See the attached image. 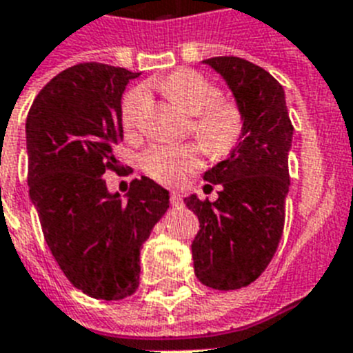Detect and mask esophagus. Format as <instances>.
Instances as JSON below:
<instances>
[{"label": "esophagus", "mask_w": 353, "mask_h": 353, "mask_svg": "<svg viewBox=\"0 0 353 353\" xmlns=\"http://www.w3.org/2000/svg\"><path fill=\"white\" fill-rule=\"evenodd\" d=\"M170 203H172V205H174V206L183 205L181 196H179V194H177V192H172V194H170Z\"/></svg>", "instance_id": "esophagus-1"}]
</instances>
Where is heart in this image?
<instances>
[{
    "mask_svg": "<svg viewBox=\"0 0 353 353\" xmlns=\"http://www.w3.org/2000/svg\"><path fill=\"white\" fill-rule=\"evenodd\" d=\"M165 94L194 116L192 130L206 154L225 157L236 150L245 134V114L232 99L221 97L216 83L196 70H177L157 83ZM148 105L147 90L132 88L121 101V123L127 130L137 127ZM143 170L159 183L176 185L196 172L201 154L196 145H154L139 157Z\"/></svg>",
    "mask_w": 353,
    "mask_h": 353,
    "instance_id": "obj_1",
    "label": "heart"
}]
</instances>
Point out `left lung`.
<instances>
[{"instance_id": "obj_1", "label": "left lung", "mask_w": 353, "mask_h": 353, "mask_svg": "<svg viewBox=\"0 0 353 353\" xmlns=\"http://www.w3.org/2000/svg\"><path fill=\"white\" fill-rule=\"evenodd\" d=\"M203 63L216 68L232 88L245 114V134L230 157L205 174L206 181L223 188L216 201L185 199L199 219L192 259L203 285L237 290L265 272L279 246L294 127L285 90L265 68L236 56Z\"/></svg>"}]
</instances>
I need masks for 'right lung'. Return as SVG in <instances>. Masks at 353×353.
I'll use <instances>...</instances> for the list:
<instances>
[{"label":"right lung","instance_id":"obj_1","mask_svg":"<svg viewBox=\"0 0 353 353\" xmlns=\"http://www.w3.org/2000/svg\"><path fill=\"white\" fill-rule=\"evenodd\" d=\"M139 74L79 63L52 77L27 116L28 192L43 236L67 279L94 299L117 301L139 286V252L168 208V192L148 177L128 197L110 194L119 172L121 96Z\"/></svg>","mask_w":353,"mask_h":353}]
</instances>
